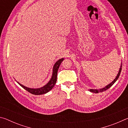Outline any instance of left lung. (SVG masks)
Listing matches in <instances>:
<instances>
[{
    "label": "left lung",
    "mask_w": 128,
    "mask_h": 128,
    "mask_svg": "<svg viewBox=\"0 0 128 128\" xmlns=\"http://www.w3.org/2000/svg\"><path fill=\"white\" fill-rule=\"evenodd\" d=\"M121 69H122V63L121 64V66H120V68L119 69V71H118V75H117V76L114 79V80L113 81H112L111 83H110L109 85H107L106 86H105L104 88H100V89H90V92H94V93H98V92H104V91L107 90L108 88H110L111 87V86L114 85V84L115 83V82L118 80V78L119 76H120V73H121Z\"/></svg>",
    "instance_id": "1"
}]
</instances>
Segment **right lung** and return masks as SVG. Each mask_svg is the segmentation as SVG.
Here are the masks:
<instances>
[{
    "instance_id": "1",
    "label": "right lung",
    "mask_w": 128,
    "mask_h": 128,
    "mask_svg": "<svg viewBox=\"0 0 128 128\" xmlns=\"http://www.w3.org/2000/svg\"><path fill=\"white\" fill-rule=\"evenodd\" d=\"M63 60H64L63 58H62V59H59L55 62V64H54V67H53L52 75L51 78L46 85H44L42 88H29L28 87H26V86H24L22 85H21V84H20L18 82H17L21 86V87L23 88L25 90L28 91V92H29L32 94L38 95L46 94V93L50 92V91L52 88H54V86H55L56 81H57V74H58V69H59L60 64H61L62 62L63 61Z\"/></svg>"
}]
</instances>
